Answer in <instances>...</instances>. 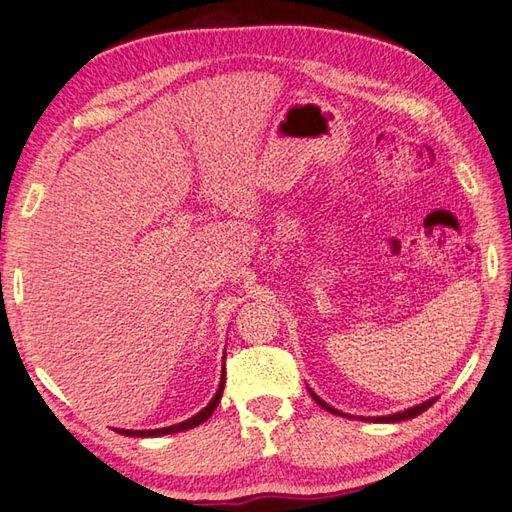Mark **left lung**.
I'll return each mask as SVG.
<instances>
[{"mask_svg":"<svg viewBox=\"0 0 512 512\" xmlns=\"http://www.w3.org/2000/svg\"><path fill=\"white\" fill-rule=\"evenodd\" d=\"M308 393H310V397L315 399V402L322 406L324 410H328V413H333V415H339V417H353V415H348V413H342V410H337V408H333L330 404H326L324 399H319L313 390L308 388ZM437 402V397H430L428 402H422V404H417V406H413V408H406V410H402V413H393V415H386V417H359L362 419V422H379V424H395V422H406V419H413V417H417V415H422L426 408H430Z\"/></svg>","mask_w":512,"mask_h":512,"instance_id":"8db88e82","label":"left lung"}]
</instances>
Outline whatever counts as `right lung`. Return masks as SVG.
<instances>
[{"instance_id":"add662e5","label":"right lung","mask_w":512,"mask_h":512,"mask_svg":"<svg viewBox=\"0 0 512 512\" xmlns=\"http://www.w3.org/2000/svg\"><path fill=\"white\" fill-rule=\"evenodd\" d=\"M224 357H226V353H224ZM224 384H226V366L222 368V382H219V388H217L215 397L210 399L206 408H202V410H199L197 415H193L190 419H186V422H182V424L166 426V428H155V430H124V428H117V433H119V435H126V437H162V435L182 433V430H190V428H195V426H199V424H204L206 419H208L210 415H213V410L217 408L219 399H222Z\"/></svg>"}]
</instances>
